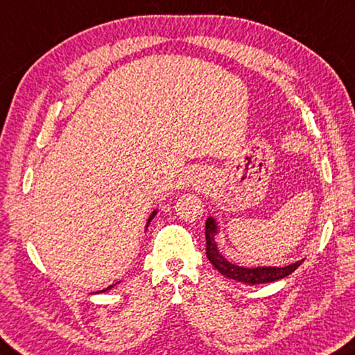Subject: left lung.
Returning <instances> with one entry per match:
<instances>
[{"label":"left lung","mask_w":355,"mask_h":355,"mask_svg":"<svg viewBox=\"0 0 355 355\" xmlns=\"http://www.w3.org/2000/svg\"><path fill=\"white\" fill-rule=\"evenodd\" d=\"M218 233L217 222L214 217L206 218L205 227V237H206V256H208L209 262L218 270V273L227 276L230 279L243 282V284H266V282H273L286 278V276L292 275L296 268H298L302 261H296L286 267H254L247 268L231 263L230 261L218 253L216 236Z\"/></svg>","instance_id":"8db88e82"}]
</instances>
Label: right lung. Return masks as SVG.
Returning a JSON list of instances; mask_svg holds the SVG:
<instances>
[{
	"mask_svg": "<svg viewBox=\"0 0 355 355\" xmlns=\"http://www.w3.org/2000/svg\"><path fill=\"white\" fill-rule=\"evenodd\" d=\"M157 216V211H153L152 212V214H150V217H149V220H147V225H146V227H149V223H150V220H152V218L153 217H155ZM116 284H118V282H116ZM114 287V284L113 286H108L107 288H104V290H99V292H96V293H102V292H107V290H110V288H113Z\"/></svg>",
	"mask_w": 355,
	"mask_h": 355,
	"instance_id": "add662e5",
	"label": "right lung"
}]
</instances>
